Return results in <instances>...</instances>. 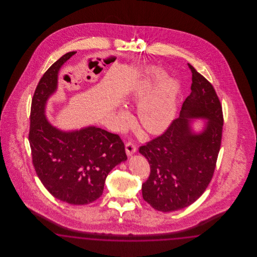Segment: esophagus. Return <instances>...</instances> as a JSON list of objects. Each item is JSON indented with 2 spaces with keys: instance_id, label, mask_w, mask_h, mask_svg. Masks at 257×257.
Masks as SVG:
<instances>
[{
  "instance_id": "esophagus-1",
  "label": "esophagus",
  "mask_w": 257,
  "mask_h": 257,
  "mask_svg": "<svg viewBox=\"0 0 257 257\" xmlns=\"http://www.w3.org/2000/svg\"><path fill=\"white\" fill-rule=\"evenodd\" d=\"M125 149H126V154L127 156H132L133 154H135L137 152V147L135 146L133 143L129 142L126 144L125 146Z\"/></svg>"
}]
</instances>
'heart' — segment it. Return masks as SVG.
<instances>
[{
    "instance_id": "1",
    "label": "heart",
    "mask_w": 257,
    "mask_h": 257,
    "mask_svg": "<svg viewBox=\"0 0 257 257\" xmlns=\"http://www.w3.org/2000/svg\"><path fill=\"white\" fill-rule=\"evenodd\" d=\"M161 77L155 70L136 84L130 94V99L138 107L139 120L143 127L152 134H159L166 130L171 124L176 111L177 97L179 94V86L173 79L163 81L148 96L154 83ZM121 118L127 116L126 111L120 110Z\"/></svg>"
}]
</instances>
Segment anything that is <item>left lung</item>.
Wrapping results in <instances>:
<instances>
[{
    "instance_id": "8db88e82",
    "label": "left lung",
    "mask_w": 257,
    "mask_h": 257,
    "mask_svg": "<svg viewBox=\"0 0 257 257\" xmlns=\"http://www.w3.org/2000/svg\"><path fill=\"white\" fill-rule=\"evenodd\" d=\"M191 94L180 115L158 138L140 147L147 158L150 175L143 184V197L151 207L172 212L194 203L210 183L220 151L223 117L213 86L189 64ZM193 119L207 121L196 133Z\"/></svg>"
}]
</instances>
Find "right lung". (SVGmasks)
<instances>
[{
  "instance_id": "obj_1",
  "label": "right lung",
  "mask_w": 257,
  "mask_h": 257,
  "mask_svg": "<svg viewBox=\"0 0 257 257\" xmlns=\"http://www.w3.org/2000/svg\"><path fill=\"white\" fill-rule=\"evenodd\" d=\"M76 53L63 55L40 79L32 101L29 141L37 176L50 194L69 204L85 205L102 196L108 174L127 156L118 135L96 126L62 131L45 115L61 66Z\"/></svg>"
}]
</instances>
